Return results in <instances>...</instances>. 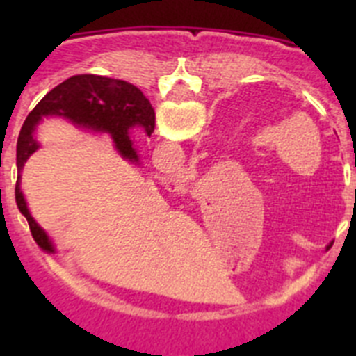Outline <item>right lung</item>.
Here are the masks:
<instances>
[{"label":"right lung","mask_w":356,"mask_h":356,"mask_svg":"<svg viewBox=\"0 0 356 356\" xmlns=\"http://www.w3.org/2000/svg\"><path fill=\"white\" fill-rule=\"evenodd\" d=\"M48 118L67 119L83 130L108 134L122 159L139 163V155L130 139V130L139 128L149 137L155 130V110L140 89L128 81L99 74H76L49 90L28 114L17 139L19 176L15 181V203L26 217L31 237L40 248L53 251L51 238L31 217L21 191V171L24 162L39 149V143L33 135L42 119Z\"/></svg>","instance_id":"obj_1"}]
</instances>
